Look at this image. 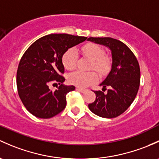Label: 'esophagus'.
Here are the masks:
<instances>
[{"label": "esophagus", "mask_w": 159, "mask_h": 159, "mask_svg": "<svg viewBox=\"0 0 159 159\" xmlns=\"http://www.w3.org/2000/svg\"><path fill=\"white\" fill-rule=\"evenodd\" d=\"M76 90H78V91H79L80 92H81V93H83L88 92V89H85V88H78H78H76Z\"/></svg>", "instance_id": "obj_1"}]
</instances>
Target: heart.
<instances>
[{
  "instance_id": "obj_1",
  "label": "heart",
  "mask_w": 159,
  "mask_h": 159,
  "mask_svg": "<svg viewBox=\"0 0 159 159\" xmlns=\"http://www.w3.org/2000/svg\"><path fill=\"white\" fill-rule=\"evenodd\" d=\"M81 51L85 57L91 59L89 69H94L98 72L105 73L109 70L110 60L108 56H105L103 49L95 43H87L81 48ZM78 53L75 49H68L62 56V64L66 69H75L76 67ZM70 84L78 87H87L97 80V75L93 71H75L68 76Z\"/></svg>"
}]
</instances>
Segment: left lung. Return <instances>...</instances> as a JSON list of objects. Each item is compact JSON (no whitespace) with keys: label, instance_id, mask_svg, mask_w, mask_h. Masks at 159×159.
Wrapping results in <instances>:
<instances>
[{"label":"left lung","instance_id":"left-lung-1","mask_svg":"<svg viewBox=\"0 0 159 159\" xmlns=\"http://www.w3.org/2000/svg\"><path fill=\"white\" fill-rule=\"evenodd\" d=\"M88 40L108 47L112 55L111 70L100 84L103 89L94 91L96 99L88 107L101 117H116L136 98L140 84L139 65L133 52L120 40L110 37H90Z\"/></svg>","mask_w":159,"mask_h":159}]
</instances>
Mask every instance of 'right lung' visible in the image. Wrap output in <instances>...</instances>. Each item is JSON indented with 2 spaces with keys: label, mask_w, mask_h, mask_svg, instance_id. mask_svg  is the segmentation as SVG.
I'll return each instance as SVG.
<instances>
[{
  "label": "right lung",
  "mask_w": 159,
  "mask_h": 159,
  "mask_svg": "<svg viewBox=\"0 0 159 159\" xmlns=\"http://www.w3.org/2000/svg\"><path fill=\"white\" fill-rule=\"evenodd\" d=\"M86 39L65 33L49 34L39 38L26 49L18 66L16 86L20 98L30 113L49 119L66 108V94L75 88L62 84V56L69 48ZM52 82L60 84L55 92L48 88Z\"/></svg>",
  "instance_id": "right-lung-1"
}]
</instances>
